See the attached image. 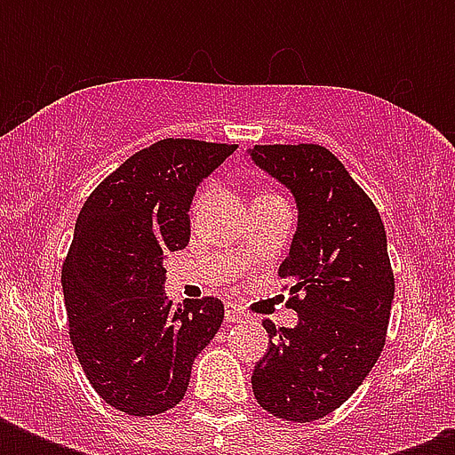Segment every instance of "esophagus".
<instances>
[{"label": "esophagus", "instance_id": "obj_1", "mask_svg": "<svg viewBox=\"0 0 455 455\" xmlns=\"http://www.w3.org/2000/svg\"><path fill=\"white\" fill-rule=\"evenodd\" d=\"M224 316H227L228 323H235V321H243L245 318V311L234 302H227L224 304Z\"/></svg>", "mask_w": 455, "mask_h": 455}]
</instances>
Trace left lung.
I'll return each mask as SVG.
<instances>
[{"label": "left lung", "instance_id": "8db88e82", "mask_svg": "<svg viewBox=\"0 0 455 455\" xmlns=\"http://www.w3.org/2000/svg\"><path fill=\"white\" fill-rule=\"evenodd\" d=\"M250 157L298 203L278 276L291 281L299 318L278 331L262 321L271 342L252 392L271 416L311 423L354 395L385 347L395 299L387 235L373 200L323 146H255Z\"/></svg>", "mask_w": 455, "mask_h": 455}]
</instances>
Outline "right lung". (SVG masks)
Segmentation results:
<instances>
[{
    "mask_svg": "<svg viewBox=\"0 0 455 455\" xmlns=\"http://www.w3.org/2000/svg\"><path fill=\"white\" fill-rule=\"evenodd\" d=\"M235 148L163 139L127 157L80 210L60 271L70 342L92 387L127 416L174 409L224 321L217 298L174 309L163 262L188 245L196 188Z\"/></svg>",
    "mask_w": 455,
    "mask_h": 455,
    "instance_id": "right-lung-1",
    "label": "right lung"
}]
</instances>
